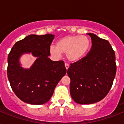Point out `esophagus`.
<instances>
[{
    "instance_id": "esophagus-1",
    "label": "esophagus",
    "mask_w": 124,
    "mask_h": 124,
    "mask_svg": "<svg viewBox=\"0 0 124 124\" xmlns=\"http://www.w3.org/2000/svg\"><path fill=\"white\" fill-rule=\"evenodd\" d=\"M65 67H66V70H68V68H70V65H69V64H67V63H66V64H65Z\"/></svg>"
}]
</instances>
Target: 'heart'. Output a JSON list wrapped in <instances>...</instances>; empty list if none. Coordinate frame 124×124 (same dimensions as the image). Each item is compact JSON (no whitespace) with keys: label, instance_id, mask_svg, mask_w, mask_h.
Masks as SVG:
<instances>
[{"label":"heart","instance_id":"obj_1","mask_svg":"<svg viewBox=\"0 0 124 124\" xmlns=\"http://www.w3.org/2000/svg\"><path fill=\"white\" fill-rule=\"evenodd\" d=\"M90 47V41L84 35H67L56 42V46L50 47L51 54L60 57L62 53L71 62H77L86 55Z\"/></svg>","mask_w":124,"mask_h":124}]
</instances>
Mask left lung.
<instances>
[{
	"label": "left lung",
	"instance_id": "1",
	"mask_svg": "<svg viewBox=\"0 0 124 124\" xmlns=\"http://www.w3.org/2000/svg\"><path fill=\"white\" fill-rule=\"evenodd\" d=\"M92 46L86 56L71 64L68 75L71 79L70 94L79 104H91L102 100L111 88L115 77V53L109 42L93 33Z\"/></svg>",
	"mask_w": 124,
	"mask_h": 124
}]
</instances>
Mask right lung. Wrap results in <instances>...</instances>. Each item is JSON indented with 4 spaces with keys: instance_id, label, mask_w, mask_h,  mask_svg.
<instances>
[{
    "instance_id": "add662e5",
    "label": "right lung",
    "mask_w": 124,
    "mask_h": 124,
    "mask_svg": "<svg viewBox=\"0 0 124 124\" xmlns=\"http://www.w3.org/2000/svg\"><path fill=\"white\" fill-rule=\"evenodd\" d=\"M54 35H30L15 44L8 56V78L16 96L32 105H42L51 98L54 88L66 73L64 61H53L50 45ZM31 54L36 58L30 68L22 67L20 57Z\"/></svg>"
}]
</instances>
